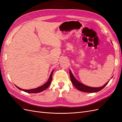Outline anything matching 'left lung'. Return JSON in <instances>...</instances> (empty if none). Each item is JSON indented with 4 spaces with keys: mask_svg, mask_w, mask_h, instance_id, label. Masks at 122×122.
Returning <instances> with one entry per match:
<instances>
[{
    "mask_svg": "<svg viewBox=\"0 0 122 122\" xmlns=\"http://www.w3.org/2000/svg\"><path fill=\"white\" fill-rule=\"evenodd\" d=\"M70 78H71V81L73 84L74 86L78 89L80 91H82L84 92H87V93H95V92H97L100 91L102 90L103 88H104L109 81H108L107 83H106L104 86H101V87H92L87 86L86 85L83 84L79 82L78 81H77L75 77L73 76L72 73H71V71L70 70Z\"/></svg>",
    "mask_w": 122,
    "mask_h": 122,
    "instance_id": "obj_1",
    "label": "left lung"
}]
</instances>
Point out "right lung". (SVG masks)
Segmentation results:
<instances>
[{"mask_svg":"<svg viewBox=\"0 0 122 122\" xmlns=\"http://www.w3.org/2000/svg\"><path fill=\"white\" fill-rule=\"evenodd\" d=\"M53 72V71L51 72L50 76L49 78V79H48V81L46 83L43 85V86H41L40 87H38L36 88H34V89H31V90H23V89H22V88L18 87L17 86H16V87L18 88V89L26 92V93H40V92H43L44 90H45L46 88H48V87L50 86V84L51 82V80H52V79Z\"/></svg>","mask_w":122,"mask_h":122,"instance_id":"add662e5","label":"right lung"}]
</instances>
